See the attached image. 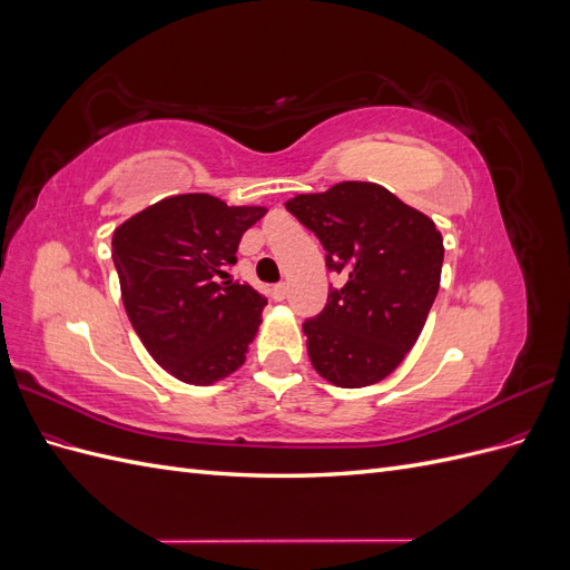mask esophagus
Instances as JSON below:
<instances>
[{
	"mask_svg": "<svg viewBox=\"0 0 570 570\" xmlns=\"http://www.w3.org/2000/svg\"><path fill=\"white\" fill-rule=\"evenodd\" d=\"M271 297H273L275 302H283V299L287 297V285H285V283L273 285V289H271Z\"/></svg>",
	"mask_w": 570,
	"mask_h": 570,
	"instance_id": "esophagus-1",
	"label": "esophagus"
}]
</instances>
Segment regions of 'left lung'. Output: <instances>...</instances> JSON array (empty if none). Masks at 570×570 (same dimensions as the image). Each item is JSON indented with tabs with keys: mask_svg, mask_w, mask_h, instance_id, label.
Here are the masks:
<instances>
[{
	"mask_svg": "<svg viewBox=\"0 0 570 570\" xmlns=\"http://www.w3.org/2000/svg\"><path fill=\"white\" fill-rule=\"evenodd\" d=\"M285 209L321 239L327 271L344 278L302 325L314 368L337 387L383 381L416 344L438 297L440 230L375 183H337L287 199Z\"/></svg>",
	"mask_w": 570,
	"mask_h": 570,
	"instance_id": "left-lung-1",
	"label": "left lung"
}]
</instances>
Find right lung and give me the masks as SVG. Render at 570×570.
Returning a JSON list of instances; mask_svg holds the SVG:
<instances>
[{"label":"right lung","instance_id":"right-lung-1","mask_svg":"<svg viewBox=\"0 0 570 570\" xmlns=\"http://www.w3.org/2000/svg\"><path fill=\"white\" fill-rule=\"evenodd\" d=\"M264 206L178 195L118 226L111 258L126 314L151 358L183 383L209 385L243 366L268 299L228 278Z\"/></svg>","mask_w":570,"mask_h":570}]
</instances>
